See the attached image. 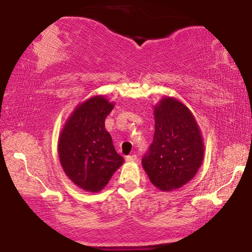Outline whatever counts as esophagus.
Listing matches in <instances>:
<instances>
[{
	"instance_id": "esophagus-1",
	"label": "esophagus",
	"mask_w": 252,
	"mask_h": 252,
	"mask_svg": "<svg viewBox=\"0 0 252 252\" xmlns=\"http://www.w3.org/2000/svg\"><path fill=\"white\" fill-rule=\"evenodd\" d=\"M126 160L127 162H134V161L138 160V157H136L135 155H131V156H127V157L126 158Z\"/></svg>"
}]
</instances>
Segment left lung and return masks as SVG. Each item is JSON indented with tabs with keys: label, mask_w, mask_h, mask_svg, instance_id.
Returning a JSON list of instances; mask_svg holds the SVG:
<instances>
[{
	"label": "left lung",
	"mask_w": 252,
	"mask_h": 252,
	"mask_svg": "<svg viewBox=\"0 0 252 252\" xmlns=\"http://www.w3.org/2000/svg\"><path fill=\"white\" fill-rule=\"evenodd\" d=\"M155 135L142 165L152 185L172 191L189 182L201 167L204 146L197 121L174 97L155 105Z\"/></svg>",
	"instance_id": "1"
}]
</instances>
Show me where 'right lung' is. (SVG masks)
Returning a JSON list of instances; mask_svg holds the SVG:
<instances>
[{"mask_svg": "<svg viewBox=\"0 0 252 252\" xmlns=\"http://www.w3.org/2000/svg\"><path fill=\"white\" fill-rule=\"evenodd\" d=\"M113 108L103 95L93 96L76 106L60 134L62 168L72 182L89 192L103 189L125 161L104 126Z\"/></svg>", "mask_w": 252, "mask_h": 252, "instance_id": "add662e5", "label": "right lung"}]
</instances>
